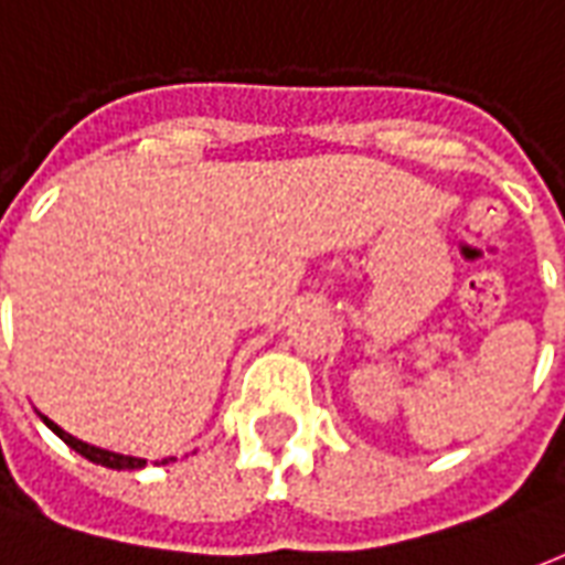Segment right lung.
<instances>
[{
	"label": "right lung",
	"instance_id": "add662e5",
	"mask_svg": "<svg viewBox=\"0 0 565 565\" xmlns=\"http://www.w3.org/2000/svg\"><path fill=\"white\" fill-rule=\"evenodd\" d=\"M42 420L51 426V429H54L56 436L66 441L68 448L78 450L81 457H87V460L96 462V466H108V469H141V466L148 462V460H141V457H127V454H115V450H105V448H96V445H87V441H81V438L68 436L66 429H60V426H56L51 417L42 415ZM169 460H174V457H169ZM169 460H162V462H169Z\"/></svg>",
	"mask_w": 565,
	"mask_h": 565
}]
</instances>
